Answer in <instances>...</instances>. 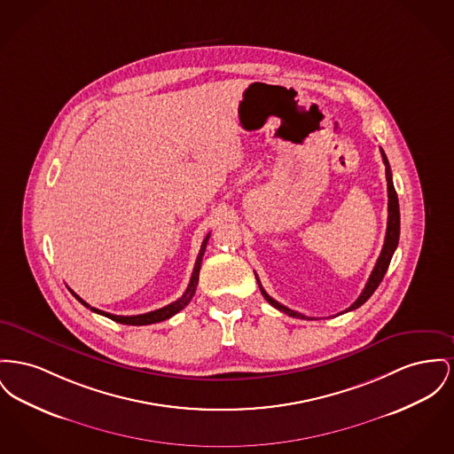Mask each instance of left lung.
I'll return each instance as SVG.
<instances>
[{"label":"left lung","mask_w":454,"mask_h":454,"mask_svg":"<svg viewBox=\"0 0 454 454\" xmlns=\"http://www.w3.org/2000/svg\"><path fill=\"white\" fill-rule=\"evenodd\" d=\"M380 154H382V160H384V164H386V180H387V228H386V239H384V245H382L380 255H379V259H377V262H375L372 274H371V278H369V281H367L364 292L348 307L345 312H349V310H355V309L362 307V305L372 296L373 292L377 290V286L380 285V281H382V278H384V274H386V270H387V267H389V262H391V259H393V254H395V250H396V247H398V241H400V204H398V195H396V190H395V185H393V175H391L389 160L386 158V154H384L382 149H380ZM255 278H257V276H255ZM257 283H259V288H261V292L264 294V298H266L267 301H269L272 307H276L278 310H281V312H285V314H288V316H292V317H298V319H312V317H307V316H303V314L294 312L292 309H288V307L281 305L279 301H276L274 298H270V296L266 294V290L262 288L259 278H257ZM345 312H340L338 316H341V314H345Z\"/></svg>","instance_id":"1"}]
</instances>
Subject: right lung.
Returning a JSON list of instances; mask_svg holds the SVG:
<instances>
[{
    "label": "right lung",
    "instance_id": "obj_1",
    "mask_svg": "<svg viewBox=\"0 0 454 454\" xmlns=\"http://www.w3.org/2000/svg\"><path fill=\"white\" fill-rule=\"evenodd\" d=\"M211 235V233H209ZM209 235L204 239L202 241V247H200V252H199V257H197V261H195V266H193V272H192V278H190V283H188L187 290H185V294H182L176 301H173V303H169V305H166V307H162V309H158V310H153V312H147V314H140V316H113V314H107V312H103V310H99V309H94V307H90L87 301H83L79 294H74L72 290V294L74 296L81 301L83 307H87V309H90L92 312H96V314H101V316H105L107 319L114 320V322H120V324H127V325H147V324H156V322H160V320L169 319V317H173L175 314H178L180 310H184L185 307H187L188 303H190V300H192V296L195 294V290H197V285H199V272H200V264H202V257H204V252H206V247H207V240H209Z\"/></svg>",
    "mask_w": 454,
    "mask_h": 454
}]
</instances>
